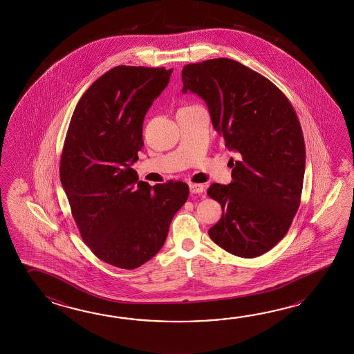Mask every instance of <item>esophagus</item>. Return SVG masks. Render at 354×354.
<instances>
[{
  "mask_svg": "<svg viewBox=\"0 0 354 354\" xmlns=\"http://www.w3.org/2000/svg\"><path fill=\"white\" fill-rule=\"evenodd\" d=\"M205 191V187L201 183H191L189 185V192L191 194H203Z\"/></svg>",
  "mask_w": 354,
  "mask_h": 354,
  "instance_id": "1",
  "label": "esophagus"
}]
</instances>
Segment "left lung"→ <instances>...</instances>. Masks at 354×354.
Here are the masks:
<instances>
[{
    "label": "left lung",
    "instance_id": "8db88e82",
    "mask_svg": "<svg viewBox=\"0 0 354 354\" xmlns=\"http://www.w3.org/2000/svg\"><path fill=\"white\" fill-rule=\"evenodd\" d=\"M182 82L183 93L206 102L227 149L241 154L233 180L207 189L223 209L209 235L234 256H262L286 235L300 206L306 153L294 107L270 80L227 58L185 66Z\"/></svg>",
    "mask_w": 354,
    "mask_h": 354
}]
</instances>
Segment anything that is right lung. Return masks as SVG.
<instances>
[{
	"label": "right lung",
	"instance_id": "obj_1",
	"mask_svg": "<svg viewBox=\"0 0 354 354\" xmlns=\"http://www.w3.org/2000/svg\"><path fill=\"white\" fill-rule=\"evenodd\" d=\"M171 75L163 67L110 69L78 101L63 145L60 182L83 241L122 270L158 253L189 194L180 180L151 187L131 168L143 148L145 113Z\"/></svg>",
	"mask_w": 354,
	"mask_h": 354
}]
</instances>
